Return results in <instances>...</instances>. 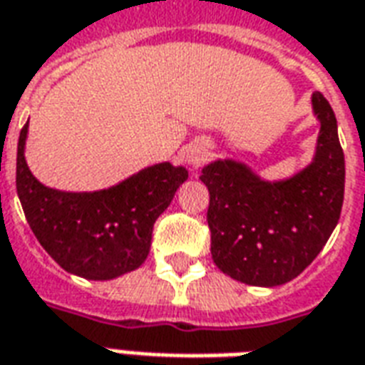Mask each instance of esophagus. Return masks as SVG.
I'll return each mask as SVG.
<instances>
[{
  "instance_id": "esophagus-1",
  "label": "esophagus",
  "mask_w": 365,
  "mask_h": 365,
  "mask_svg": "<svg viewBox=\"0 0 365 365\" xmlns=\"http://www.w3.org/2000/svg\"><path fill=\"white\" fill-rule=\"evenodd\" d=\"M207 158V150L202 142H194L190 146H186L185 150V160L190 167H200Z\"/></svg>"
}]
</instances>
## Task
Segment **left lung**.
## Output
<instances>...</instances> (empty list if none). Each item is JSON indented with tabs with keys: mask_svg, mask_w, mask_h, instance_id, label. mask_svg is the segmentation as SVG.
<instances>
[{
	"mask_svg": "<svg viewBox=\"0 0 365 365\" xmlns=\"http://www.w3.org/2000/svg\"><path fill=\"white\" fill-rule=\"evenodd\" d=\"M319 123L308 165L267 180L245 161L215 160L200 179L210 190L212 257L225 275L252 287H279L308 267L335 231L344 198V153L336 119L319 92L312 94Z\"/></svg>",
	"mask_w": 365,
	"mask_h": 365,
	"instance_id": "left-lung-1",
	"label": "left lung"
}]
</instances>
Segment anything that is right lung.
Returning a JSON list of instances; mask_svg holds the SVG:
<instances>
[{
	"instance_id": "right-lung-1",
	"label": "right lung",
	"mask_w": 365,
	"mask_h": 365,
	"mask_svg": "<svg viewBox=\"0 0 365 365\" xmlns=\"http://www.w3.org/2000/svg\"><path fill=\"white\" fill-rule=\"evenodd\" d=\"M29 123L16 146V194L43 250L73 275L109 281L138 269L152 246L155 219L165 212L188 171L169 161L144 167L94 192L42 185L26 165Z\"/></svg>"
}]
</instances>
